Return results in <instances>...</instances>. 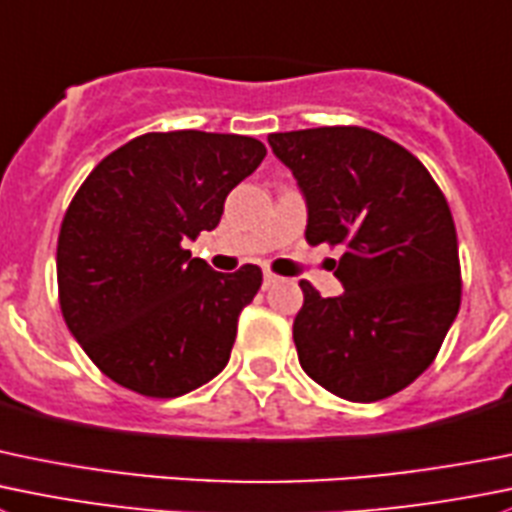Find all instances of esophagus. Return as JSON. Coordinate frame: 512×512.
<instances>
[{"instance_id":"esophagus-1","label":"esophagus","mask_w":512,"mask_h":512,"mask_svg":"<svg viewBox=\"0 0 512 512\" xmlns=\"http://www.w3.org/2000/svg\"><path fill=\"white\" fill-rule=\"evenodd\" d=\"M277 282H280V277H277L275 272H270V270H267L265 275H262V285H265V290H267V287L277 285Z\"/></svg>"}]
</instances>
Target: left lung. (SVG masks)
<instances>
[{"label":"left lung","instance_id":"1","mask_svg":"<svg viewBox=\"0 0 512 512\" xmlns=\"http://www.w3.org/2000/svg\"><path fill=\"white\" fill-rule=\"evenodd\" d=\"M307 205L305 240L340 245L345 292L300 282L292 322L300 365L352 403L408 388L438 355L460 310L458 235L440 187L418 157L365 127L267 137Z\"/></svg>","mask_w":512,"mask_h":512}]
</instances>
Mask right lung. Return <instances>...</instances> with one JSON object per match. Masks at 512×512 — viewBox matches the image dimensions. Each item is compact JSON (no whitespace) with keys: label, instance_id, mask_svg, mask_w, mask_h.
I'll use <instances>...</instances> for the list:
<instances>
[{"label":"right lung","instance_id":"obj_1","mask_svg":"<svg viewBox=\"0 0 512 512\" xmlns=\"http://www.w3.org/2000/svg\"><path fill=\"white\" fill-rule=\"evenodd\" d=\"M265 155L255 137L150 132L82 182L59 230V307L109 380L180 398L225 370L262 270L215 272L182 242L220 225L225 197Z\"/></svg>","mask_w":512,"mask_h":512}]
</instances>
